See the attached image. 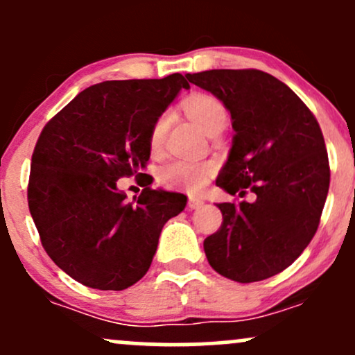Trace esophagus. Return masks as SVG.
<instances>
[{"mask_svg": "<svg viewBox=\"0 0 355 355\" xmlns=\"http://www.w3.org/2000/svg\"><path fill=\"white\" fill-rule=\"evenodd\" d=\"M203 202L200 197H190L189 198V209L190 210H197V209H200V207H203Z\"/></svg>", "mask_w": 355, "mask_h": 355, "instance_id": "esophagus-1", "label": "esophagus"}]
</instances>
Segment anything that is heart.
<instances>
[{"label":"heart","instance_id":"1","mask_svg":"<svg viewBox=\"0 0 355 355\" xmlns=\"http://www.w3.org/2000/svg\"><path fill=\"white\" fill-rule=\"evenodd\" d=\"M183 110L191 120L203 130L207 135L215 130H223L227 125V108L215 96L207 93H197L183 101ZM170 116L164 113L155 120L150 130V148L158 150L164 145L166 130H168ZM214 173V165L209 162H190V160H173L164 165L158 172V180L166 189H177L187 191H198L207 185Z\"/></svg>","mask_w":355,"mask_h":355}]
</instances>
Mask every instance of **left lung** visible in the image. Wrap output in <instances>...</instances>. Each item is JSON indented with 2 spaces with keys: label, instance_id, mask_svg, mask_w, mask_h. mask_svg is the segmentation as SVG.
I'll use <instances>...</instances> for the list:
<instances>
[{
  "label": "left lung",
  "instance_id": "left-lung-1",
  "mask_svg": "<svg viewBox=\"0 0 355 355\" xmlns=\"http://www.w3.org/2000/svg\"><path fill=\"white\" fill-rule=\"evenodd\" d=\"M225 105L235 130L217 185L254 202L218 203L220 229L203 248L214 270L240 284L277 275L311 243L331 168L315 116L287 85L260 70L187 75Z\"/></svg>",
  "mask_w": 355,
  "mask_h": 355
}]
</instances>
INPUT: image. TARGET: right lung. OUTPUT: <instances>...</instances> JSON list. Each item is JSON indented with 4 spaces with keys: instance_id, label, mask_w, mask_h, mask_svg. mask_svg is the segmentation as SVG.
<instances>
[{
    "instance_id": "obj_1",
    "label": "right lung",
    "mask_w": 355,
    "mask_h": 355,
    "mask_svg": "<svg viewBox=\"0 0 355 355\" xmlns=\"http://www.w3.org/2000/svg\"><path fill=\"white\" fill-rule=\"evenodd\" d=\"M182 88L180 73L162 80L93 85L44 125L31 157L28 207L43 248L76 282L123 291L150 268L158 237L187 197L153 190L141 173L150 130ZM142 178L146 189L125 200L116 182Z\"/></svg>"
}]
</instances>
